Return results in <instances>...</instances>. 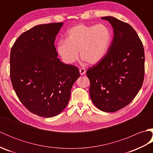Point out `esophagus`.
I'll use <instances>...</instances> for the list:
<instances>
[{
  "instance_id": "34e87169",
  "label": "esophagus",
  "mask_w": 153,
  "mask_h": 153,
  "mask_svg": "<svg viewBox=\"0 0 153 153\" xmlns=\"http://www.w3.org/2000/svg\"><path fill=\"white\" fill-rule=\"evenodd\" d=\"M85 72H86V70H85V68H80V69H79V73H80L81 75H84L85 74Z\"/></svg>"
}]
</instances>
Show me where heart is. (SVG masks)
<instances>
[{
    "label": "heart",
    "mask_w": 153,
    "mask_h": 153,
    "mask_svg": "<svg viewBox=\"0 0 153 153\" xmlns=\"http://www.w3.org/2000/svg\"><path fill=\"white\" fill-rule=\"evenodd\" d=\"M110 29L104 24L95 25L79 24L67 31L66 40L58 42L57 51L67 64L78 58L91 64L98 63L105 56L112 41Z\"/></svg>",
    "instance_id": "b5f03b06"
}]
</instances>
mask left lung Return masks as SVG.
Listing matches in <instances>:
<instances>
[{
	"mask_svg": "<svg viewBox=\"0 0 153 153\" xmlns=\"http://www.w3.org/2000/svg\"><path fill=\"white\" fill-rule=\"evenodd\" d=\"M114 38L105 56L87 70L89 94L100 110L114 112L130 103L142 87L145 75L143 45L130 25L112 16Z\"/></svg>",
	"mask_w": 153,
	"mask_h": 153,
	"instance_id": "8db88e82",
	"label": "left lung"
}]
</instances>
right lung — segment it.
<instances>
[{
	"mask_svg": "<svg viewBox=\"0 0 153 153\" xmlns=\"http://www.w3.org/2000/svg\"><path fill=\"white\" fill-rule=\"evenodd\" d=\"M63 23L38 25L19 36L11 48L10 79L16 95L29 111L51 118L66 108L77 67L58 58L54 41Z\"/></svg>",
	"mask_w": 153,
	"mask_h": 153,
	"instance_id": "add662e5",
	"label": "right lung"
}]
</instances>
